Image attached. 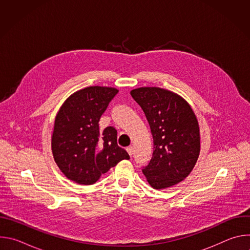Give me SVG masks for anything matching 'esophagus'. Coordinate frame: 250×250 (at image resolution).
Instances as JSON below:
<instances>
[{"label":"esophagus","instance_id":"obj_1","mask_svg":"<svg viewBox=\"0 0 250 250\" xmlns=\"http://www.w3.org/2000/svg\"><path fill=\"white\" fill-rule=\"evenodd\" d=\"M126 151L128 152V154L131 156L132 154H133V147L132 146H128V147H126Z\"/></svg>","mask_w":250,"mask_h":250}]
</instances>
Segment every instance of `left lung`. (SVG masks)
I'll use <instances>...</instances> for the list:
<instances>
[{"label": "left lung", "mask_w": 250, "mask_h": 250, "mask_svg": "<svg viewBox=\"0 0 250 250\" xmlns=\"http://www.w3.org/2000/svg\"><path fill=\"white\" fill-rule=\"evenodd\" d=\"M150 126L153 153L142 172L154 189L183 181L200 154V129L190 104L179 95L157 87L130 92Z\"/></svg>", "instance_id": "1"}]
</instances>
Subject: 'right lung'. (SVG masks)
<instances>
[{
    "mask_svg": "<svg viewBox=\"0 0 250 250\" xmlns=\"http://www.w3.org/2000/svg\"><path fill=\"white\" fill-rule=\"evenodd\" d=\"M119 90L92 86L75 92L56 115L51 139L54 160L75 183L92 185L128 153L118 146L117 129L99 128L102 115Z\"/></svg>",
    "mask_w": 250,
    "mask_h": 250,
    "instance_id": "add662e5",
    "label": "right lung"
}]
</instances>
